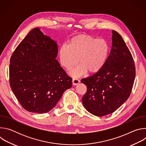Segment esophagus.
Masks as SVG:
<instances>
[{"label":"esophagus","mask_w":146,"mask_h":146,"mask_svg":"<svg viewBox=\"0 0 146 146\" xmlns=\"http://www.w3.org/2000/svg\"><path fill=\"white\" fill-rule=\"evenodd\" d=\"M80 80L78 79H77V78H73L72 79V82H73V86H76L80 83Z\"/></svg>","instance_id":"34e87169"}]
</instances>
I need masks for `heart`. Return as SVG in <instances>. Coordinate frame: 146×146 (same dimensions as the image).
<instances>
[{
    "mask_svg": "<svg viewBox=\"0 0 146 146\" xmlns=\"http://www.w3.org/2000/svg\"><path fill=\"white\" fill-rule=\"evenodd\" d=\"M109 46L104 39L88 35H78L73 37L69 45H62L59 51L61 65L68 70L81 64L70 71L73 77H79L87 71L90 73L99 72L105 65L109 53Z\"/></svg>",
    "mask_w": 146,
    "mask_h": 146,
    "instance_id": "heart-1",
    "label": "heart"
}]
</instances>
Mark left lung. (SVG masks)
Instances as JSON below:
<instances>
[{
    "mask_svg": "<svg viewBox=\"0 0 146 146\" xmlns=\"http://www.w3.org/2000/svg\"><path fill=\"white\" fill-rule=\"evenodd\" d=\"M112 48L105 65L81 82L87 90L82 98L86 109L102 117L114 112L131 95L136 74L132 54L121 36L112 31Z\"/></svg>",
    "mask_w": 146,
    "mask_h": 146,
    "instance_id": "8db88e82",
    "label": "left lung"
}]
</instances>
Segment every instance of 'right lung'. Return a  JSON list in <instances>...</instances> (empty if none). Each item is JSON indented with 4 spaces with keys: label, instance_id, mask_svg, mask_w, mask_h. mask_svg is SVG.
Instances as JSON below:
<instances>
[{
    "label": "right lung",
    "instance_id": "right-lung-1",
    "mask_svg": "<svg viewBox=\"0 0 146 146\" xmlns=\"http://www.w3.org/2000/svg\"><path fill=\"white\" fill-rule=\"evenodd\" d=\"M56 41L38 28L17 46L10 61L9 80L16 98L26 110L46 113L72 86V79L55 59Z\"/></svg>",
    "mask_w": 146,
    "mask_h": 146
}]
</instances>
